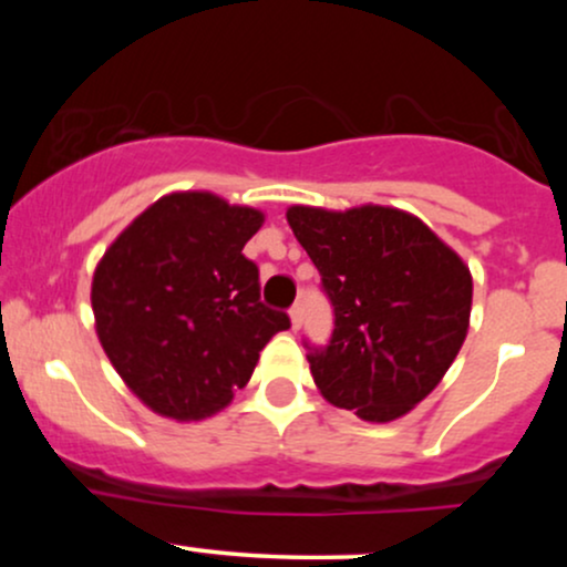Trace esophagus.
<instances>
[{"instance_id":"1","label":"esophagus","mask_w":567,"mask_h":567,"mask_svg":"<svg viewBox=\"0 0 567 567\" xmlns=\"http://www.w3.org/2000/svg\"><path fill=\"white\" fill-rule=\"evenodd\" d=\"M290 322H292V330H298L303 324V303L298 301V303H292V309H290Z\"/></svg>"}]
</instances>
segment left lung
<instances>
[{"label":"left lung","mask_w":567,"mask_h":567,"mask_svg":"<svg viewBox=\"0 0 567 567\" xmlns=\"http://www.w3.org/2000/svg\"><path fill=\"white\" fill-rule=\"evenodd\" d=\"M288 224L333 306L328 347L309 349L322 396L373 424L419 405L453 365L472 311L470 266L396 207L292 205Z\"/></svg>","instance_id":"left-lung-1"}]
</instances>
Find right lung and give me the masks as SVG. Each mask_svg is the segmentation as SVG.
<instances>
[{"instance_id":"obj_1","label":"right lung","mask_w":567,"mask_h":567,"mask_svg":"<svg viewBox=\"0 0 567 567\" xmlns=\"http://www.w3.org/2000/svg\"><path fill=\"white\" fill-rule=\"evenodd\" d=\"M264 213L210 192L154 202L103 252L93 275L101 347L143 405L175 421L226 408L290 317L261 301L243 247Z\"/></svg>"}]
</instances>
